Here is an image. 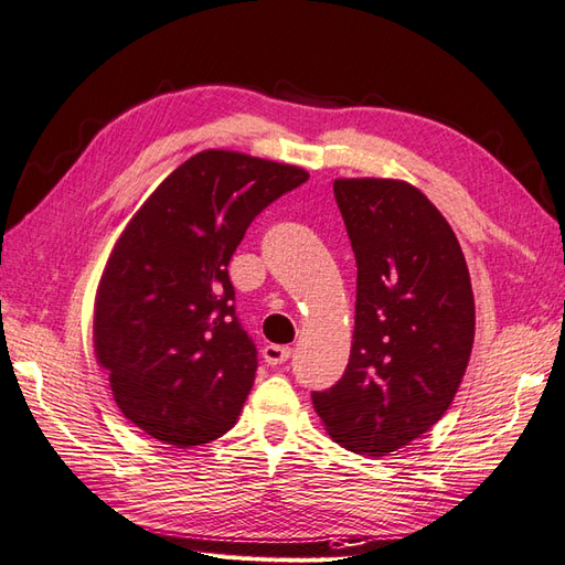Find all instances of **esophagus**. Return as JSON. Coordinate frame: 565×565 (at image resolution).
I'll return each mask as SVG.
<instances>
[{"label":"esophagus","instance_id":"1","mask_svg":"<svg viewBox=\"0 0 565 565\" xmlns=\"http://www.w3.org/2000/svg\"><path fill=\"white\" fill-rule=\"evenodd\" d=\"M290 354H292V350L287 348V345H266L264 348V360L270 364V366H278V364H285L287 360H290Z\"/></svg>","mask_w":565,"mask_h":565}]
</instances>
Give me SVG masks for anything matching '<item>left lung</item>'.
I'll return each mask as SVG.
<instances>
[{
	"instance_id": "left-lung-1",
	"label": "left lung",
	"mask_w": 565,
	"mask_h": 565,
	"mask_svg": "<svg viewBox=\"0 0 565 565\" xmlns=\"http://www.w3.org/2000/svg\"><path fill=\"white\" fill-rule=\"evenodd\" d=\"M356 258L345 374L311 401L328 436L360 456L409 446L446 415L475 342V297L446 217L401 179H335Z\"/></svg>"
}]
</instances>
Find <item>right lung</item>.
Returning <instances> with one entry per match:
<instances>
[{
	"label": "right lung",
	"mask_w": 565,
	"mask_h": 565,
	"mask_svg": "<svg viewBox=\"0 0 565 565\" xmlns=\"http://www.w3.org/2000/svg\"><path fill=\"white\" fill-rule=\"evenodd\" d=\"M307 179L295 164L211 148L124 227L95 295L93 345L121 415L148 436L189 448L235 426L258 362L230 258L252 220Z\"/></svg>",
	"instance_id": "obj_1"
}]
</instances>
